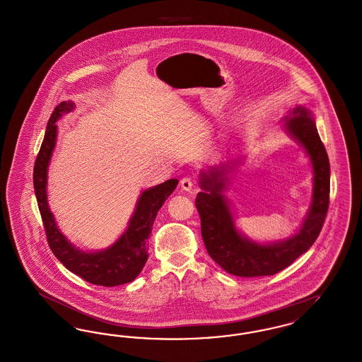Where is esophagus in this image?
<instances>
[{
  "instance_id": "obj_1",
  "label": "esophagus",
  "mask_w": 362,
  "mask_h": 362,
  "mask_svg": "<svg viewBox=\"0 0 362 362\" xmlns=\"http://www.w3.org/2000/svg\"><path fill=\"white\" fill-rule=\"evenodd\" d=\"M180 187L185 189V191H191L192 187H194V180L191 179V177H183L182 180H180Z\"/></svg>"
}]
</instances>
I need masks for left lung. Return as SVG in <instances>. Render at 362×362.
I'll return each instance as SVG.
<instances>
[{
	"label": "left lung",
	"mask_w": 362,
	"mask_h": 362,
	"mask_svg": "<svg viewBox=\"0 0 362 362\" xmlns=\"http://www.w3.org/2000/svg\"><path fill=\"white\" fill-rule=\"evenodd\" d=\"M285 121L288 133L303 145L313 167L312 205L300 230L292 238L259 244L240 235L223 194L228 165L211 167L199 175L204 191L198 192L195 206L201 217L202 239L210 258L232 276L252 278L279 273L310 250L325 224L329 204V163L326 148L305 107L297 105Z\"/></svg>",
	"instance_id": "8db88e82"
}]
</instances>
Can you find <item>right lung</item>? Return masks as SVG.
<instances>
[{
    "label": "right lung",
    "mask_w": 362,
    "mask_h": 362,
    "mask_svg": "<svg viewBox=\"0 0 362 362\" xmlns=\"http://www.w3.org/2000/svg\"><path fill=\"white\" fill-rule=\"evenodd\" d=\"M74 108L73 102L58 104L46 127L40 151L34 165V189L39 211L43 220L47 243L52 254L68 270L86 282L100 286H118L136 279L148 260L146 240L151 238L156 216L177 186V179H170L156 187L145 189L127 229L111 247L98 252H84L76 248L61 233L47 204V170L57 139V124L65 112Z\"/></svg>",
    "instance_id": "add662e5"
}]
</instances>
